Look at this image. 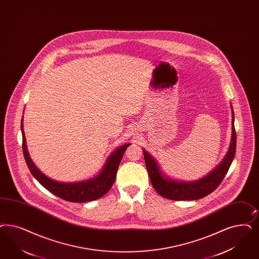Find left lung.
<instances>
[{
    "mask_svg": "<svg viewBox=\"0 0 259 259\" xmlns=\"http://www.w3.org/2000/svg\"><path fill=\"white\" fill-rule=\"evenodd\" d=\"M232 142L221 163L204 178L194 182H181L162 175L157 161L143 149L144 161L149 174L152 186L161 196L174 201L198 200L210 194L219 187L228 173L235 156L236 132L234 129V114L232 111Z\"/></svg>",
    "mask_w": 259,
    "mask_h": 259,
    "instance_id": "8db88e82",
    "label": "left lung"
}]
</instances>
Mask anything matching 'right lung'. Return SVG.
<instances>
[{
    "label": "right lung",
    "instance_id": "right-lung-1",
    "mask_svg": "<svg viewBox=\"0 0 259 259\" xmlns=\"http://www.w3.org/2000/svg\"><path fill=\"white\" fill-rule=\"evenodd\" d=\"M23 127L24 126L22 118L21 130L23 137V152L28 169L31 172L33 177L50 192L63 200L73 203H85L94 201L104 196L107 193L115 183L116 171L123 157L125 150L130 145V143H126L117 148L116 151L113 152L106 161L103 169L95 178L77 183H61L49 178L37 168L27 152L26 137Z\"/></svg>",
    "mask_w": 259,
    "mask_h": 259
}]
</instances>
